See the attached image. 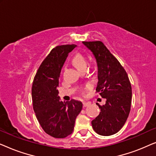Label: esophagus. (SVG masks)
I'll list each match as a JSON object with an SVG mask.
<instances>
[{
	"instance_id": "1",
	"label": "esophagus",
	"mask_w": 156,
	"mask_h": 156,
	"mask_svg": "<svg viewBox=\"0 0 156 156\" xmlns=\"http://www.w3.org/2000/svg\"><path fill=\"white\" fill-rule=\"evenodd\" d=\"M89 103L87 102H83V107H87V106H89Z\"/></svg>"
}]
</instances>
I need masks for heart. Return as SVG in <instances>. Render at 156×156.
I'll use <instances>...</instances> for the list:
<instances>
[{
    "label": "heart",
    "mask_w": 156,
    "mask_h": 156,
    "mask_svg": "<svg viewBox=\"0 0 156 156\" xmlns=\"http://www.w3.org/2000/svg\"><path fill=\"white\" fill-rule=\"evenodd\" d=\"M72 62L79 70L83 67H87V61L86 59L80 54H76L74 57L73 59H72Z\"/></svg>",
    "instance_id": "obj_1"
}]
</instances>
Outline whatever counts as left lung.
<instances>
[{"mask_svg":"<svg viewBox=\"0 0 156 156\" xmlns=\"http://www.w3.org/2000/svg\"><path fill=\"white\" fill-rule=\"evenodd\" d=\"M94 56L98 67L96 91L106 99L101 112L91 121L93 129L101 136L116 133L125 124L131 105L132 90L126 72L101 41L82 42Z\"/></svg>","mask_w":156,"mask_h":156,"instance_id":"1","label":"left lung"}]
</instances>
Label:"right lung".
<instances>
[{
  "label": "right lung",
  "mask_w": 156,
  "mask_h": 156,
  "mask_svg": "<svg viewBox=\"0 0 156 156\" xmlns=\"http://www.w3.org/2000/svg\"><path fill=\"white\" fill-rule=\"evenodd\" d=\"M76 44L53 48L44 59L34 78L32 87L33 109L44 131L54 138H63L73 132L76 116L82 109L77 100L62 101L57 87L62 67Z\"/></svg>",
  "instance_id": "right-lung-1"
}]
</instances>
